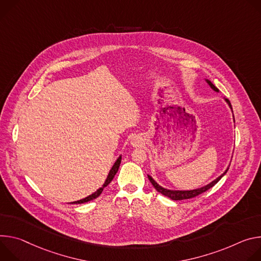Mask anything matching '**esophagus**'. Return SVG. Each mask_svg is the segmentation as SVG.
Instances as JSON below:
<instances>
[{"instance_id":"obj_1","label":"esophagus","mask_w":261,"mask_h":261,"mask_svg":"<svg viewBox=\"0 0 261 261\" xmlns=\"http://www.w3.org/2000/svg\"><path fill=\"white\" fill-rule=\"evenodd\" d=\"M138 143H139V140H138V139H133V140H132V145H133V146H137Z\"/></svg>"}]
</instances>
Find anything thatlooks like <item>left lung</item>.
Here are the masks:
<instances>
[{
    "instance_id": "8db88e82",
    "label": "left lung",
    "mask_w": 261,
    "mask_h": 261,
    "mask_svg": "<svg viewBox=\"0 0 261 261\" xmlns=\"http://www.w3.org/2000/svg\"><path fill=\"white\" fill-rule=\"evenodd\" d=\"M205 81H206V83L210 85V87H211V88H212L214 91L219 92V89L217 88V87H216L210 80H205ZM225 101L228 103L229 108H230L231 110H232V107H231L230 101H229L227 98H225ZM233 120H234V116H233ZM228 169H229V167L225 170V172L223 173L222 175H220L218 178H216L215 180H213V181L210 182L208 185H206V186H204V187H202V188H199V189L190 190V191H174V190H168V189H165V188L161 187L150 175H148V178H149L150 182L152 184V186L154 187V189H155L159 193H161L162 195H164V196H166V197H168V198H170V199H172V200H185V199L194 198V197H196V196H198V195H200V194H202V193L206 192V191L210 190L211 188H213V187L226 174Z\"/></svg>"
}]
</instances>
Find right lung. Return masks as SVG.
<instances>
[{
  "label": "right lung",
  "instance_id": "add662e5",
  "mask_svg": "<svg viewBox=\"0 0 261 261\" xmlns=\"http://www.w3.org/2000/svg\"><path fill=\"white\" fill-rule=\"evenodd\" d=\"M120 163H121V155L117 159V161L115 162V164L113 165V167H112V169L110 170V172H109V175H108V177H107V179H106V181H105V184L102 185V187L101 188H99L96 192H94L93 194H91V195H89L88 197H86V198H84V199H81V200H77V201H74V202H71V204H81V203H85V202H88V201H91V200H93V199H95V198H97L101 193H102V191H103V189L113 180V178H114V176L116 175V173H117V171H118V169H119V166H120Z\"/></svg>",
  "mask_w": 261,
  "mask_h": 261
}]
</instances>
